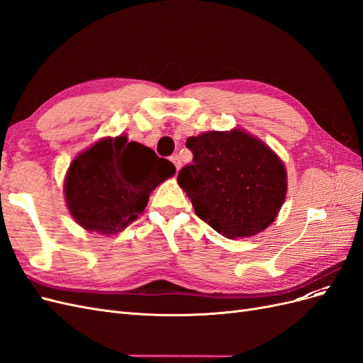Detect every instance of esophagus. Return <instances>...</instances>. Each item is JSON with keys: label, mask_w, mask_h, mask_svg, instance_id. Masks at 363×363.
I'll list each match as a JSON object with an SVG mask.
<instances>
[{"label": "esophagus", "mask_w": 363, "mask_h": 363, "mask_svg": "<svg viewBox=\"0 0 363 363\" xmlns=\"http://www.w3.org/2000/svg\"><path fill=\"white\" fill-rule=\"evenodd\" d=\"M171 162L175 164V169H177V171L182 168V162H180V157L177 155L171 156Z\"/></svg>", "instance_id": "esophagus-1"}]
</instances>
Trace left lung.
<instances>
[{
    "label": "left lung",
    "instance_id": "left-lung-1",
    "mask_svg": "<svg viewBox=\"0 0 363 363\" xmlns=\"http://www.w3.org/2000/svg\"><path fill=\"white\" fill-rule=\"evenodd\" d=\"M194 163L177 182L196 216L228 239L263 232L286 199V169L267 144L244 130L206 131L186 140Z\"/></svg>",
    "mask_w": 363,
    "mask_h": 363
}]
</instances>
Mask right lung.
<instances>
[{"instance_id": "right-lung-1", "label": "right lung", "mask_w": 363, "mask_h": 363, "mask_svg": "<svg viewBox=\"0 0 363 363\" xmlns=\"http://www.w3.org/2000/svg\"><path fill=\"white\" fill-rule=\"evenodd\" d=\"M175 172L174 164L125 135L104 138L80 152L65 179L72 218L89 232L118 233L144 212L152 189Z\"/></svg>"}]
</instances>
